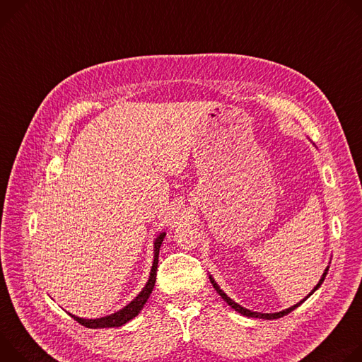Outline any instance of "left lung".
<instances>
[{
	"label": "left lung",
	"instance_id": "obj_1",
	"mask_svg": "<svg viewBox=\"0 0 362 362\" xmlns=\"http://www.w3.org/2000/svg\"><path fill=\"white\" fill-rule=\"evenodd\" d=\"M328 270H329V266L325 269V272H324V274H322V277H320V280L317 282V285L312 289V292L305 298V299H302L300 302H298L296 305H293V306H291V308H288V309H285V310H280V312H274V313H262V312H253V310H249V309H246V308H243V306H240L238 303H235L233 299H230L221 289H220V286L216 284V280L213 279V276L210 274V282H211V285L214 286V289L217 291V293L234 309V310H237L238 313H242V315H245V316H249V317H262V319H277V317H282V316H285V315H288V313H291L292 310H295L298 306H300L320 285L324 284V280H325V277H327V273H328Z\"/></svg>",
	"mask_w": 362,
	"mask_h": 362
}]
</instances>
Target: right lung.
<instances>
[{"instance_id":"add662e5","label":"right lung","mask_w":362,"mask_h":362,"mask_svg":"<svg viewBox=\"0 0 362 362\" xmlns=\"http://www.w3.org/2000/svg\"><path fill=\"white\" fill-rule=\"evenodd\" d=\"M165 233H160L153 243V262H152V267H151V273H149V279L145 285V288L139 292V295L131 302L128 303L125 308H122L120 310L103 316V317H96V319H83L78 317L76 315L69 313L74 320L80 325H83L86 328H115V327H122L127 322H129L131 319H134L144 308V305L146 303V300L149 299V295L152 293V289L155 286V280H156V267H158V256H159V247L164 242Z\"/></svg>"}]
</instances>
